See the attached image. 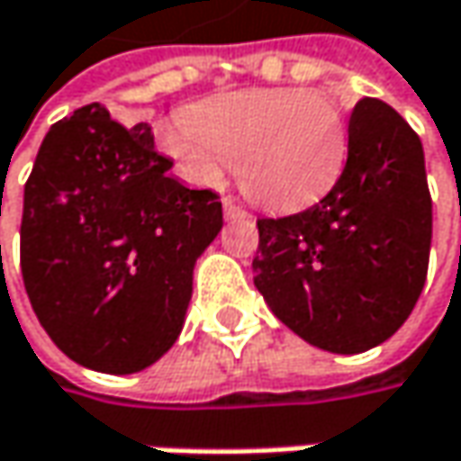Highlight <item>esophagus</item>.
<instances>
[{"label": "esophagus", "instance_id": "34e87169", "mask_svg": "<svg viewBox=\"0 0 461 461\" xmlns=\"http://www.w3.org/2000/svg\"><path fill=\"white\" fill-rule=\"evenodd\" d=\"M224 216L227 219H242V216H248V211L240 203H234L231 197H224Z\"/></svg>", "mask_w": 461, "mask_h": 461}]
</instances>
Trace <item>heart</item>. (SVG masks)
<instances>
[{
    "label": "heart",
    "mask_w": 461,
    "mask_h": 461,
    "mask_svg": "<svg viewBox=\"0 0 461 461\" xmlns=\"http://www.w3.org/2000/svg\"><path fill=\"white\" fill-rule=\"evenodd\" d=\"M163 149L189 179L211 185L231 160L253 203L290 211L321 197L343 171L348 126L335 100L314 89H242L208 97L160 129Z\"/></svg>",
    "instance_id": "1"
}]
</instances>
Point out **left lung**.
I'll list each match as a JSON object with an SVG mask.
<instances>
[{"instance_id": "1", "label": "left lung", "mask_w": 461, "mask_h": 461, "mask_svg": "<svg viewBox=\"0 0 461 461\" xmlns=\"http://www.w3.org/2000/svg\"><path fill=\"white\" fill-rule=\"evenodd\" d=\"M256 224L253 282L282 324L332 354L380 346L428 276L433 200L417 131L383 100H358L335 187L301 213Z\"/></svg>"}]
</instances>
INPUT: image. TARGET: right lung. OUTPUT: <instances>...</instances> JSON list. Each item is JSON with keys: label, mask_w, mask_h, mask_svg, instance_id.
<instances>
[{"label": "right lung", "mask_w": 461, "mask_h": 461, "mask_svg": "<svg viewBox=\"0 0 461 461\" xmlns=\"http://www.w3.org/2000/svg\"><path fill=\"white\" fill-rule=\"evenodd\" d=\"M147 123L107 107L58 121L25 182L21 272L52 343L81 366L129 375L182 332L197 256L224 216L211 189H189Z\"/></svg>", "instance_id": "add662e5"}]
</instances>
